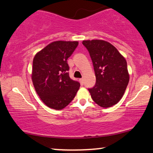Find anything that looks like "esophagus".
Listing matches in <instances>:
<instances>
[{
    "instance_id": "34e87169",
    "label": "esophagus",
    "mask_w": 153,
    "mask_h": 153,
    "mask_svg": "<svg viewBox=\"0 0 153 153\" xmlns=\"http://www.w3.org/2000/svg\"><path fill=\"white\" fill-rule=\"evenodd\" d=\"M80 82L81 85H84V80H83V79H82V78L80 79Z\"/></svg>"
}]
</instances>
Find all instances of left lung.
<instances>
[{
    "label": "left lung",
    "instance_id": "1",
    "mask_svg": "<svg viewBox=\"0 0 153 153\" xmlns=\"http://www.w3.org/2000/svg\"><path fill=\"white\" fill-rule=\"evenodd\" d=\"M92 61L96 84L88 89L93 101L103 108L119 102L129 83L127 64L110 42L102 40H83Z\"/></svg>",
    "mask_w": 153,
    "mask_h": 153
}]
</instances>
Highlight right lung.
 Masks as SVG:
<instances>
[{"instance_id": "add662e5", "label": "right lung", "mask_w": 153, "mask_h": 153, "mask_svg": "<svg viewBox=\"0 0 153 153\" xmlns=\"http://www.w3.org/2000/svg\"><path fill=\"white\" fill-rule=\"evenodd\" d=\"M78 45L77 41L52 42L34 56L33 84L42 102L50 108H64L80 88V83L69 77L67 63Z\"/></svg>"}]
</instances>
